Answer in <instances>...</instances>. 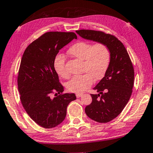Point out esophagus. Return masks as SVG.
Masks as SVG:
<instances>
[{"label":"esophagus","mask_w":153,"mask_h":153,"mask_svg":"<svg viewBox=\"0 0 153 153\" xmlns=\"http://www.w3.org/2000/svg\"><path fill=\"white\" fill-rule=\"evenodd\" d=\"M83 95V93H76V96L77 98H80V97H81Z\"/></svg>","instance_id":"obj_1"}]
</instances>
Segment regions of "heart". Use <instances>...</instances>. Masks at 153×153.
<instances>
[{
  "instance_id": "b5f03b06",
  "label": "heart",
  "mask_w": 153,
  "mask_h": 153,
  "mask_svg": "<svg viewBox=\"0 0 153 153\" xmlns=\"http://www.w3.org/2000/svg\"><path fill=\"white\" fill-rule=\"evenodd\" d=\"M69 55L83 62L82 72L85 73L72 78L67 84L72 92H83L93 84L94 80H100L104 76L110 62V51L106 44L96 42L79 41L70 47ZM54 68L63 78H68L70 74L65 69V59L57 54L54 59Z\"/></svg>"
}]
</instances>
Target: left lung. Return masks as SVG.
Wrapping results in <instances>:
<instances>
[{"label": "left lung", "instance_id": "1", "mask_svg": "<svg viewBox=\"0 0 153 153\" xmlns=\"http://www.w3.org/2000/svg\"><path fill=\"white\" fill-rule=\"evenodd\" d=\"M83 38L106 44L110 51V62L105 76L91 94L92 102L86 106L87 116L100 123H106L123 111L132 94L134 68L124 44L113 35L100 30L81 29L76 31Z\"/></svg>", "mask_w": 153, "mask_h": 153}]
</instances>
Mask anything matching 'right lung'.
<instances>
[{"label": "right lung", "instance_id": "obj_1", "mask_svg": "<svg viewBox=\"0 0 153 153\" xmlns=\"http://www.w3.org/2000/svg\"><path fill=\"white\" fill-rule=\"evenodd\" d=\"M76 38L73 32H46L23 53L18 75L20 99L30 118L43 128L62 123L68 105L76 98L74 94L63 93V87L54 68V59L60 49ZM55 93L53 99L51 95Z\"/></svg>", "mask_w": 153, "mask_h": 153}]
</instances>
